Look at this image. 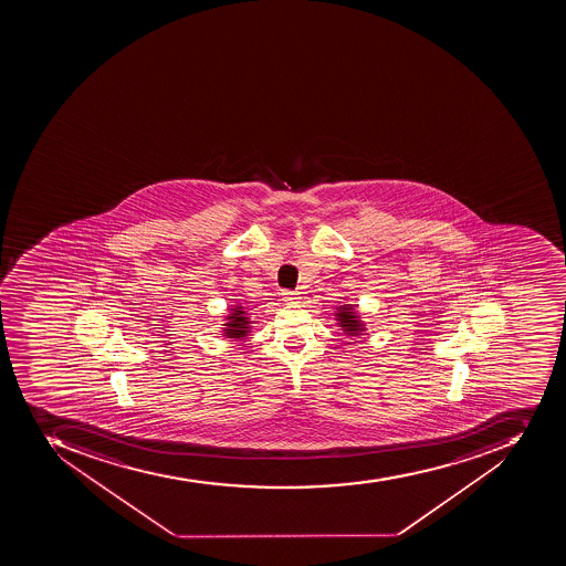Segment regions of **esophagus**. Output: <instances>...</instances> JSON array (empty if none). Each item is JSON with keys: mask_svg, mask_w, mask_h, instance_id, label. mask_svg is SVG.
<instances>
[{"mask_svg": "<svg viewBox=\"0 0 566 566\" xmlns=\"http://www.w3.org/2000/svg\"><path fill=\"white\" fill-rule=\"evenodd\" d=\"M283 301L289 304H298L301 303V294L298 292H292V290H285L283 292Z\"/></svg>", "mask_w": 566, "mask_h": 566, "instance_id": "1", "label": "esophagus"}]
</instances>
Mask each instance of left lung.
<instances>
[{
	"label": "left lung",
	"instance_id": "obj_1",
	"mask_svg": "<svg viewBox=\"0 0 566 566\" xmlns=\"http://www.w3.org/2000/svg\"><path fill=\"white\" fill-rule=\"evenodd\" d=\"M336 321H338L339 327L343 333L350 334V336H357V334L365 331V324L359 321V316L354 312L352 304H345V306H338V313H336Z\"/></svg>",
	"mask_w": 566,
	"mask_h": 566
}]
</instances>
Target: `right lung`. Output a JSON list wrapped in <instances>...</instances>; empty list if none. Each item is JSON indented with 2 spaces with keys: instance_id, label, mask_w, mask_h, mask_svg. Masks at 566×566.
Listing matches in <instances>:
<instances>
[{
  "instance_id": "add662e5",
  "label": "right lung",
  "mask_w": 566,
  "mask_h": 566,
  "mask_svg": "<svg viewBox=\"0 0 566 566\" xmlns=\"http://www.w3.org/2000/svg\"><path fill=\"white\" fill-rule=\"evenodd\" d=\"M227 324H224V336L227 338L242 339L251 333V321L248 318L244 307H232V313L227 316Z\"/></svg>"
}]
</instances>
